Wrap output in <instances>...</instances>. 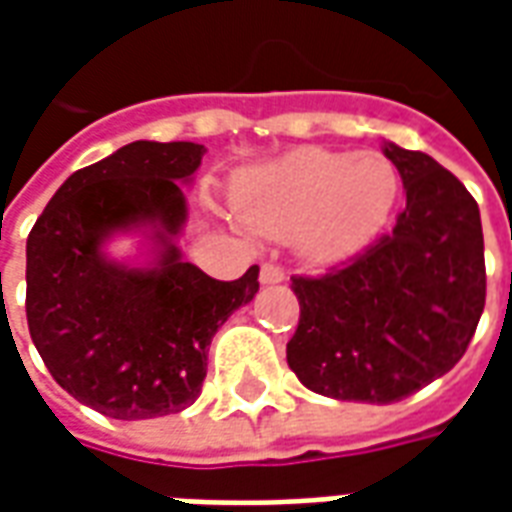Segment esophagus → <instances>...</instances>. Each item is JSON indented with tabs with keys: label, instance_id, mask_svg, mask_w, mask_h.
Returning a JSON list of instances; mask_svg holds the SVG:
<instances>
[{
	"label": "esophagus",
	"instance_id": "34e87169",
	"mask_svg": "<svg viewBox=\"0 0 512 512\" xmlns=\"http://www.w3.org/2000/svg\"><path fill=\"white\" fill-rule=\"evenodd\" d=\"M260 282L263 285H279V282H285V271L274 263H266V266L260 268Z\"/></svg>",
	"mask_w": 512,
	"mask_h": 512
}]
</instances>
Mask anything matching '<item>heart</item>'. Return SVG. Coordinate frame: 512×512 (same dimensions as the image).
I'll list each match as a JSON object with an SVG mask.
<instances>
[{"mask_svg": "<svg viewBox=\"0 0 512 512\" xmlns=\"http://www.w3.org/2000/svg\"><path fill=\"white\" fill-rule=\"evenodd\" d=\"M397 186V169L381 153L301 147L246 175L235 208L257 233L296 235L312 260H340L384 227Z\"/></svg>", "mask_w": 512, "mask_h": 512, "instance_id": "b5f03b06", "label": "heart"}]
</instances>
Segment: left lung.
Instances as JSON below:
<instances>
[{
    "mask_svg": "<svg viewBox=\"0 0 512 512\" xmlns=\"http://www.w3.org/2000/svg\"><path fill=\"white\" fill-rule=\"evenodd\" d=\"M406 208L392 233L321 277H293L288 365L334 400L397 403L450 373L485 307L480 208L428 153L384 142Z\"/></svg>",
    "mask_w": 512,
    "mask_h": 512,
    "instance_id": "8db88e82",
    "label": "left lung"
}]
</instances>
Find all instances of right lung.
I'll return each mask as SVG.
<instances>
[{
    "mask_svg": "<svg viewBox=\"0 0 512 512\" xmlns=\"http://www.w3.org/2000/svg\"><path fill=\"white\" fill-rule=\"evenodd\" d=\"M205 147L131 142L73 172L27 238V323L54 381L112 419L178 414L200 397L208 345L238 307L255 299L252 266L219 282L175 246ZM154 241L147 267L106 258L115 232Z\"/></svg>",
    "mask_w": 512,
    "mask_h": 512,
    "instance_id": "1",
    "label": "right lung"
}]
</instances>
